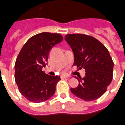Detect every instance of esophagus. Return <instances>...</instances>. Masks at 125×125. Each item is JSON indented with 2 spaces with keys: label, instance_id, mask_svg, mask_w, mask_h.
<instances>
[{
  "label": "esophagus",
  "instance_id": "1",
  "mask_svg": "<svg viewBox=\"0 0 125 125\" xmlns=\"http://www.w3.org/2000/svg\"><path fill=\"white\" fill-rule=\"evenodd\" d=\"M70 76L68 74H62L61 76V78L62 79V78H68V77Z\"/></svg>",
  "mask_w": 125,
  "mask_h": 125
}]
</instances>
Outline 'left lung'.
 <instances>
[{"instance_id":"1","label":"left lung","mask_w":125,"mask_h":125,"mask_svg":"<svg viewBox=\"0 0 125 125\" xmlns=\"http://www.w3.org/2000/svg\"><path fill=\"white\" fill-rule=\"evenodd\" d=\"M74 53V64L85 70V76L79 77V84L70 91L84 101H93L104 94L112 81L113 62L108 50L94 37L80 34L64 37Z\"/></svg>"}]
</instances>
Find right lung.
<instances>
[{
  "mask_svg": "<svg viewBox=\"0 0 125 125\" xmlns=\"http://www.w3.org/2000/svg\"><path fill=\"white\" fill-rule=\"evenodd\" d=\"M62 41L59 33L43 32L28 39L15 63V81L21 94L33 103L45 102L55 92L59 76L42 71L52 47Z\"/></svg>",
  "mask_w": 125,
  "mask_h": 125,
  "instance_id": "1",
  "label": "right lung"
}]
</instances>
